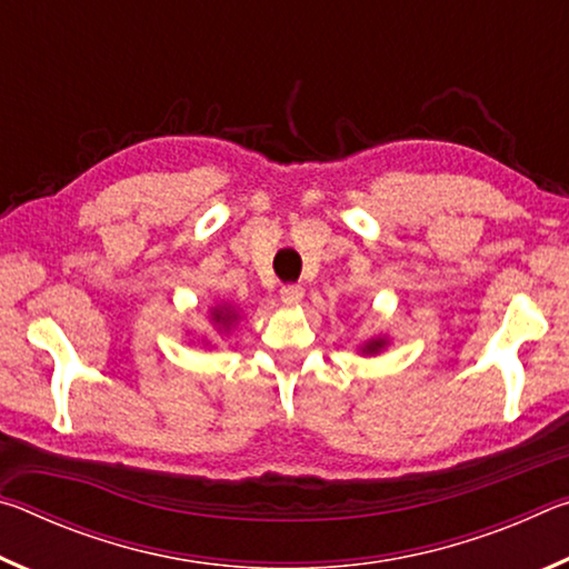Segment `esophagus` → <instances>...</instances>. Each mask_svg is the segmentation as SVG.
<instances>
[{
    "instance_id": "34e87169",
    "label": "esophagus",
    "mask_w": 569,
    "mask_h": 569,
    "mask_svg": "<svg viewBox=\"0 0 569 569\" xmlns=\"http://www.w3.org/2000/svg\"><path fill=\"white\" fill-rule=\"evenodd\" d=\"M303 298V288L296 286V283H288L281 288V301L283 303H301Z\"/></svg>"
}]
</instances>
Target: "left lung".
I'll use <instances>...</instances> for the list:
<instances>
[{
    "label": "left lung",
    "instance_id": "obj_1",
    "mask_svg": "<svg viewBox=\"0 0 569 569\" xmlns=\"http://www.w3.org/2000/svg\"><path fill=\"white\" fill-rule=\"evenodd\" d=\"M381 346H383L381 341H371V343H366V349H363V351H371V353H373V351H379Z\"/></svg>",
    "mask_w": 569,
    "mask_h": 569
}]
</instances>
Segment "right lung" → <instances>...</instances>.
I'll return each mask as SVG.
<instances>
[{
	"label": "right lung",
	"instance_id": "1",
	"mask_svg": "<svg viewBox=\"0 0 569 569\" xmlns=\"http://www.w3.org/2000/svg\"><path fill=\"white\" fill-rule=\"evenodd\" d=\"M233 311H230V308H216L213 311V319H216V323H223V326H228L230 321H233Z\"/></svg>",
	"mask_w": 569,
	"mask_h": 569
}]
</instances>
